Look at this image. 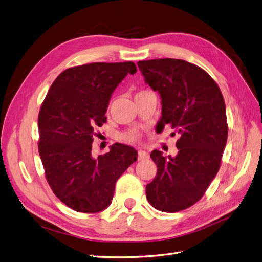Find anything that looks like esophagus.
<instances>
[{"mask_svg":"<svg viewBox=\"0 0 262 262\" xmlns=\"http://www.w3.org/2000/svg\"><path fill=\"white\" fill-rule=\"evenodd\" d=\"M138 158H139V161H145V160H148L149 155L147 152H145V150L140 149L138 152Z\"/></svg>","mask_w":262,"mask_h":262,"instance_id":"34e87169","label":"esophagus"}]
</instances>
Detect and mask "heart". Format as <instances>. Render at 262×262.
<instances>
[{"label": "heart", "instance_id": "heart-1", "mask_svg": "<svg viewBox=\"0 0 262 262\" xmlns=\"http://www.w3.org/2000/svg\"><path fill=\"white\" fill-rule=\"evenodd\" d=\"M121 138L124 141H128V142H137L140 139V134L137 131H130V132H126V133L122 134Z\"/></svg>", "mask_w": 262, "mask_h": 262}]
</instances>
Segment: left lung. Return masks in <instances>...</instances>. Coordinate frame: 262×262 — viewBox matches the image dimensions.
<instances>
[{
    "label": "left lung",
    "instance_id": "1",
    "mask_svg": "<svg viewBox=\"0 0 262 262\" xmlns=\"http://www.w3.org/2000/svg\"><path fill=\"white\" fill-rule=\"evenodd\" d=\"M138 67L162 99L158 131L170 125L179 134L176 156L150 153L158 168L146 198L157 210L178 212L201 199L220 169L228 133L224 98L204 70L185 60L140 61Z\"/></svg>",
    "mask_w": 262,
    "mask_h": 262
}]
</instances>
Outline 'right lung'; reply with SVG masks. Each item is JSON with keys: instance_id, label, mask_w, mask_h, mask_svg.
Wrapping results in <instances>:
<instances>
[{"instance_id": "add662e5", "label": "right lung", "mask_w": 262, "mask_h": 262, "mask_svg": "<svg viewBox=\"0 0 262 262\" xmlns=\"http://www.w3.org/2000/svg\"><path fill=\"white\" fill-rule=\"evenodd\" d=\"M133 62L70 68L55 78L38 117L39 155L53 193L69 208L97 213L113 201L117 180L138 160L129 145L116 143L109 153L92 155L95 129L106 122L109 100Z\"/></svg>"}]
</instances>
